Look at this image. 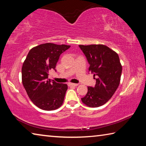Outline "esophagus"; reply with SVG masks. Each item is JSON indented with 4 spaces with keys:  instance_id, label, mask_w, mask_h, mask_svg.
Returning a JSON list of instances; mask_svg holds the SVG:
<instances>
[{
    "instance_id": "obj_1",
    "label": "esophagus",
    "mask_w": 146,
    "mask_h": 146,
    "mask_svg": "<svg viewBox=\"0 0 146 146\" xmlns=\"http://www.w3.org/2000/svg\"><path fill=\"white\" fill-rule=\"evenodd\" d=\"M78 84H74V83H68L69 86H77Z\"/></svg>"
}]
</instances>
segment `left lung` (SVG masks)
<instances>
[{"label":"left lung","instance_id":"8db88e82","mask_svg":"<svg viewBox=\"0 0 146 146\" xmlns=\"http://www.w3.org/2000/svg\"><path fill=\"white\" fill-rule=\"evenodd\" d=\"M90 64L89 71L95 76L96 84L88 86L82 101L86 106L97 108L112 97L119 86L122 66L118 54L102 44L79 45Z\"/></svg>","mask_w":146,"mask_h":146}]
</instances>
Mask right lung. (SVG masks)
Segmentation results:
<instances>
[{"instance_id":"right-lung-1","label":"right lung","mask_w":146,"mask_h":146,"mask_svg":"<svg viewBox=\"0 0 146 146\" xmlns=\"http://www.w3.org/2000/svg\"><path fill=\"white\" fill-rule=\"evenodd\" d=\"M70 46L46 43L32 48L22 68V80L31 100L38 108L54 110L62 104L68 86L48 78L49 71H56L60 55Z\"/></svg>"}]
</instances>
